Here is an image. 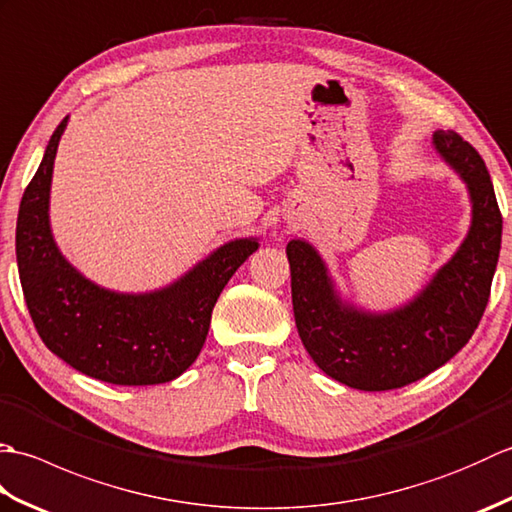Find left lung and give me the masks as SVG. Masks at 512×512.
Segmentation results:
<instances>
[{
  "instance_id": "8db88e82",
  "label": "left lung",
  "mask_w": 512,
  "mask_h": 512,
  "mask_svg": "<svg viewBox=\"0 0 512 512\" xmlns=\"http://www.w3.org/2000/svg\"><path fill=\"white\" fill-rule=\"evenodd\" d=\"M442 158L469 184L473 224L458 253L409 306L365 314L341 306L321 257L292 239V310L312 361L339 383L361 391L398 389L442 367L469 343L491 297L502 246V213L482 156L449 129L433 136Z\"/></svg>"
}]
</instances>
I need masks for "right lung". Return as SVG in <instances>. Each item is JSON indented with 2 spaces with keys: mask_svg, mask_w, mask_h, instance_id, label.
<instances>
[{
  "mask_svg": "<svg viewBox=\"0 0 512 512\" xmlns=\"http://www.w3.org/2000/svg\"><path fill=\"white\" fill-rule=\"evenodd\" d=\"M68 118L48 143L17 215V268L32 323L50 352L112 385H158L198 358L220 292L257 250L255 239L217 248L176 284L118 295L81 277L54 246L48 224L52 165Z\"/></svg>",
  "mask_w": 512,
  "mask_h": 512,
  "instance_id": "add662e5",
  "label": "right lung"
}]
</instances>
